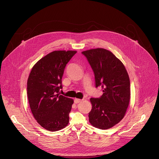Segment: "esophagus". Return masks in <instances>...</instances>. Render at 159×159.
Instances as JSON below:
<instances>
[{"label": "esophagus", "mask_w": 159, "mask_h": 159, "mask_svg": "<svg viewBox=\"0 0 159 159\" xmlns=\"http://www.w3.org/2000/svg\"><path fill=\"white\" fill-rule=\"evenodd\" d=\"M81 101H82V100H81V99H78V98H75V99L74 100V102H75V103H78L81 102Z\"/></svg>", "instance_id": "34e87169"}]
</instances>
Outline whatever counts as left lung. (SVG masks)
<instances>
[{"mask_svg":"<svg viewBox=\"0 0 159 159\" xmlns=\"http://www.w3.org/2000/svg\"><path fill=\"white\" fill-rule=\"evenodd\" d=\"M92 68L95 87L100 86L103 95L91 98L92 110L89 122L96 128L105 130L113 127L124 117L130 98V79L122 62L103 48L82 52Z\"/></svg>","mask_w":159,"mask_h":159,"instance_id":"8db88e82","label":"left lung"}]
</instances>
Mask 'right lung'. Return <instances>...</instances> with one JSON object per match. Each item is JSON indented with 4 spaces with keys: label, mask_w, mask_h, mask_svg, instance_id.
I'll list each match as a JSON object with an SVG mask.
<instances>
[{
    "label": "right lung",
    "mask_w": 159,
    "mask_h": 159,
    "mask_svg": "<svg viewBox=\"0 0 159 159\" xmlns=\"http://www.w3.org/2000/svg\"><path fill=\"white\" fill-rule=\"evenodd\" d=\"M76 51H54L40 59L32 68L27 80V97L37 122L47 130L65 128L73 100L59 95L67 64Z\"/></svg>",
    "instance_id": "1"
}]
</instances>
